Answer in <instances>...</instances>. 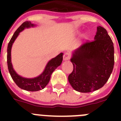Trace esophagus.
Here are the masks:
<instances>
[{"instance_id": "34e87169", "label": "esophagus", "mask_w": 121, "mask_h": 121, "mask_svg": "<svg viewBox=\"0 0 121 121\" xmlns=\"http://www.w3.org/2000/svg\"><path fill=\"white\" fill-rule=\"evenodd\" d=\"M70 59V56L68 54V53H65L64 55V60H68Z\"/></svg>"}]
</instances>
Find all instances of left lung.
Instances as JSON below:
<instances>
[{
    "instance_id": "1",
    "label": "left lung",
    "mask_w": 121,
    "mask_h": 121,
    "mask_svg": "<svg viewBox=\"0 0 121 121\" xmlns=\"http://www.w3.org/2000/svg\"><path fill=\"white\" fill-rule=\"evenodd\" d=\"M70 60L73 70L68 79L73 89L89 93L102 88L115 63L113 43L106 30L98 26L94 40L74 50Z\"/></svg>"
}]
</instances>
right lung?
<instances>
[{"instance_id": "add662e5", "label": "right lung", "mask_w": 121, "mask_h": 121, "mask_svg": "<svg viewBox=\"0 0 121 121\" xmlns=\"http://www.w3.org/2000/svg\"><path fill=\"white\" fill-rule=\"evenodd\" d=\"M36 25L31 23V22L28 21L23 22L14 33L13 36H12L10 41L8 43V48H7V64H8V68L11 76L19 88L30 91H36L40 90L43 89L47 86L50 81V78L53 71L59 66L60 65L62 62L63 54H64L63 53H60L56 57L50 60L47 64L46 65V67L43 72L40 75L35 78H23L19 75L15 71L11 63V51L13 44L19 35V33L22 31L25 28L34 27Z\"/></svg>"}]
</instances>
